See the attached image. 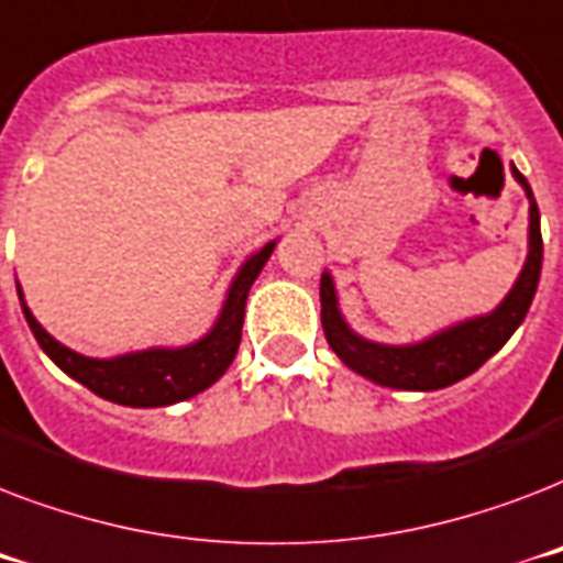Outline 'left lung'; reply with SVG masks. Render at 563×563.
<instances>
[{
    "instance_id": "8db88e82",
    "label": "left lung",
    "mask_w": 563,
    "mask_h": 563,
    "mask_svg": "<svg viewBox=\"0 0 563 563\" xmlns=\"http://www.w3.org/2000/svg\"><path fill=\"white\" fill-rule=\"evenodd\" d=\"M515 178L523 184L526 195H529V256H526L515 289L508 291V298L490 316L450 327L420 344H406V347L374 344L360 339L344 324L342 312L335 307L333 280H330V274H321V324H324L327 342L347 368L368 376L374 383L388 385V388L435 391V388H446V385L471 376L511 339V333L523 324L526 312L532 307L543 263L541 212L534 203L532 187L517 169Z\"/></svg>"
}]
</instances>
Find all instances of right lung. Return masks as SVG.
I'll return each mask as SVG.
<instances>
[{
	"instance_id": "right-lung-1",
	"label": "right lung",
	"mask_w": 563,
	"mask_h": 563,
	"mask_svg": "<svg viewBox=\"0 0 563 563\" xmlns=\"http://www.w3.org/2000/svg\"><path fill=\"white\" fill-rule=\"evenodd\" d=\"M272 251L274 242H268L260 254L251 256L239 268L216 327L203 335L201 342L180 347V351H143L117 356V360H90V356H81V353L69 351L60 342H55L34 321L31 309L22 300L20 286H16V291H20L22 312H25L31 333H34L37 344L48 353V360L55 362L57 368L78 379L81 385H87L92 394H99L104 400L119 402V406H134V409H152V406H169V402L187 400L192 394L210 388L228 371V365L239 351V339H242L247 289L256 280V274L263 272L265 260L272 256Z\"/></svg>"
}]
</instances>
